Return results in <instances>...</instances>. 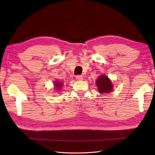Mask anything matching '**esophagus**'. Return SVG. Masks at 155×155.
Wrapping results in <instances>:
<instances>
[{
  "instance_id": "esophagus-1",
  "label": "esophagus",
  "mask_w": 155,
  "mask_h": 155,
  "mask_svg": "<svg viewBox=\"0 0 155 155\" xmlns=\"http://www.w3.org/2000/svg\"><path fill=\"white\" fill-rule=\"evenodd\" d=\"M76 79H77V81H82V80H83V76H81V75H77L76 76Z\"/></svg>"
}]
</instances>
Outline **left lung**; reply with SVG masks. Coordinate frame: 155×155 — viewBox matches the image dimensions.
I'll return each mask as SVG.
<instances>
[{"label": "left lung", "mask_w": 155, "mask_h": 155, "mask_svg": "<svg viewBox=\"0 0 155 155\" xmlns=\"http://www.w3.org/2000/svg\"><path fill=\"white\" fill-rule=\"evenodd\" d=\"M97 86L101 93H108L113 91V84L107 76L101 75L97 80Z\"/></svg>", "instance_id": "8db88e82"}]
</instances>
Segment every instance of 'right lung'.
I'll list each match as a JSON object with an SVG mask.
<instances>
[{
    "mask_svg": "<svg viewBox=\"0 0 155 155\" xmlns=\"http://www.w3.org/2000/svg\"><path fill=\"white\" fill-rule=\"evenodd\" d=\"M54 85H55V87H56V88H57V89H61V88L62 87V83H59L58 81H57V82H56Z\"/></svg>",
    "mask_w": 155,
    "mask_h": 155,
    "instance_id": "1",
    "label": "right lung"
}]
</instances>
